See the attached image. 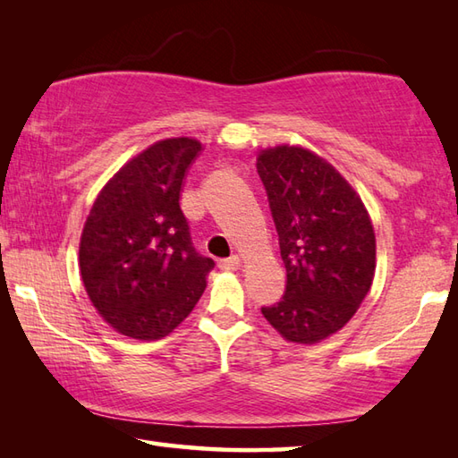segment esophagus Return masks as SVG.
Returning a JSON list of instances; mask_svg holds the SVG:
<instances>
[{"mask_svg": "<svg viewBox=\"0 0 458 458\" xmlns=\"http://www.w3.org/2000/svg\"><path fill=\"white\" fill-rule=\"evenodd\" d=\"M240 266H242V259L238 256H232L228 259H220V264H218V267L224 271H236V269H240Z\"/></svg>", "mask_w": 458, "mask_h": 458, "instance_id": "34e87169", "label": "esophagus"}]
</instances>
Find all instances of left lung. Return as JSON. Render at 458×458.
<instances>
[{"label":"left lung","mask_w":458,"mask_h":458,"mask_svg":"<svg viewBox=\"0 0 458 458\" xmlns=\"http://www.w3.org/2000/svg\"><path fill=\"white\" fill-rule=\"evenodd\" d=\"M285 264V295L261 307L289 343L317 344L356 315L376 274L372 218L356 189L327 159L301 145L259 149Z\"/></svg>","instance_id":"obj_1"}]
</instances>
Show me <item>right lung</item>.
I'll return each mask as SVG.
<instances>
[{"instance_id":"right-lung-1","label":"right lung","mask_w":458,"mask_h":458,"mask_svg":"<svg viewBox=\"0 0 458 458\" xmlns=\"http://www.w3.org/2000/svg\"><path fill=\"white\" fill-rule=\"evenodd\" d=\"M200 151L194 138L155 141L114 173L84 222V289L98 315L123 336L171 335L207 289L214 261L194 251L179 204Z\"/></svg>"}]
</instances>
